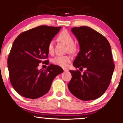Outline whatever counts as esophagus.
<instances>
[{
	"mask_svg": "<svg viewBox=\"0 0 123 123\" xmlns=\"http://www.w3.org/2000/svg\"><path fill=\"white\" fill-rule=\"evenodd\" d=\"M63 70H64V72H67L68 71V69H66V68H63Z\"/></svg>",
	"mask_w": 123,
	"mask_h": 123,
	"instance_id": "esophagus-1",
	"label": "esophagus"
}]
</instances>
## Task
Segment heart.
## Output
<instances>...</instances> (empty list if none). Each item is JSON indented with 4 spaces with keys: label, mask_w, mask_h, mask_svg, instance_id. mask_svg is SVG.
Instances as JSON below:
<instances>
[{
    "label": "heart",
    "mask_w": 123,
    "mask_h": 123,
    "mask_svg": "<svg viewBox=\"0 0 123 123\" xmlns=\"http://www.w3.org/2000/svg\"><path fill=\"white\" fill-rule=\"evenodd\" d=\"M58 39L63 42L67 45V50L70 52H74L76 50V47L73 44L74 41L72 36L69 32L66 30H62L58 36ZM48 50L49 53H52L54 51L53 42H50L48 46ZM72 60V57L69 55L57 56L54 58L53 60V63L56 65L61 67H67L68 63Z\"/></svg>",
    "instance_id": "obj_1"
}]
</instances>
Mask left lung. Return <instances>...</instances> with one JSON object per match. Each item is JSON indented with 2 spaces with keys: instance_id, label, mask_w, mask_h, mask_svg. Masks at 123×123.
Here are the masks:
<instances>
[{
  "instance_id": "obj_1",
  "label": "left lung",
  "mask_w": 123,
  "mask_h": 123,
  "mask_svg": "<svg viewBox=\"0 0 123 123\" xmlns=\"http://www.w3.org/2000/svg\"><path fill=\"white\" fill-rule=\"evenodd\" d=\"M71 31L80 46L73 64L86 70L83 74L79 70H69L72 78L68 89L82 100L96 99L108 88L114 69L111 46L103 35L89 27H75Z\"/></svg>"
}]
</instances>
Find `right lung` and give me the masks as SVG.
I'll return each mask as SVG.
<instances>
[{
  "label": "right lung",
  "instance_id": "1",
  "mask_svg": "<svg viewBox=\"0 0 123 123\" xmlns=\"http://www.w3.org/2000/svg\"><path fill=\"white\" fill-rule=\"evenodd\" d=\"M61 28L41 25L20 34L15 39L7 59L10 80L18 94L35 99L42 97L50 88L54 78L63 73L60 67L50 64L39 70V63L49 54L50 42Z\"/></svg>",
  "mask_w": 123,
  "mask_h": 123
}]
</instances>
